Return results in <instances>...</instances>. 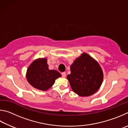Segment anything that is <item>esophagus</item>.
<instances>
[{"mask_svg":"<svg viewBox=\"0 0 128 128\" xmlns=\"http://www.w3.org/2000/svg\"><path fill=\"white\" fill-rule=\"evenodd\" d=\"M61 75L64 78V77H66V73L65 72H63L61 73Z\"/></svg>","mask_w":128,"mask_h":128,"instance_id":"1","label":"esophagus"}]
</instances>
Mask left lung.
Listing matches in <instances>:
<instances>
[{"label":"left lung","mask_w":128,"mask_h":128,"mask_svg":"<svg viewBox=\"0 0 128 128\" xmlns=\"http://www.w3.org/2000/svg\"><path fill=\"white\" fill-rule=\"evenodd\" d=\"M67 78L72 90L82 97L89 96L100 88L104 74L98 63L86 53H82L70 66Z\"/></svg>","instance_id":"left-lung-1"}]
</instances>
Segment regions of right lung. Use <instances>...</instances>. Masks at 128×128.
<instances>
[{"instance_id":"add662e5","label":"right lung","mask_w":128,"mask_h":128,"mask_svg":"<svg viewBox=\"0 0 128 128\" xmlns=\"http://www.w3.org/2000/svg\"><path fill=\"white\" fill-rule=\"evenodd\" d=\"M61 76L56 70H50L46 58L34 61L27 70L26 78L33 87L42 90H46L54 84L55 80Z\"/></svg>"}]
</instances>
